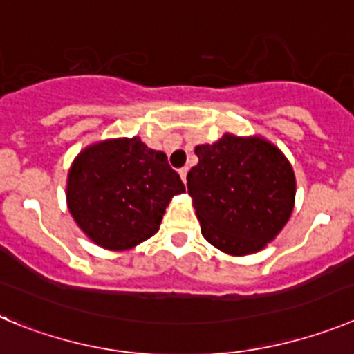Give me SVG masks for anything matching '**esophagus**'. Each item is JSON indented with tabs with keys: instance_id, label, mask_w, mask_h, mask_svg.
<instances>
[{
	"instance_id": "obj_1",
	"label": "esophagus",
	"mask_w": 354,
	"mask_h": 354,
	"mask_svg": "<svg viewBox=\"0 0 354 354\" xmlns=\"http://www.w3.org/2000/svg\"><path fill=\"white\" fill-rule=\"evenodd\" d=\"M178 173H180L181 180H183V181H187V173H189V167H181V169L178 171Z\"/></svg>"
}]
</instances>
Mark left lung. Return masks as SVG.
<instances>
[{
  "instance_id": "8db88e82",
  "label": "left lung",
  "mask_w": 354,
  "mask_h": 354,
  "mask_svg": "<svg viewBox=\"0 0 354 354\" xmlns=\"http://www.w3.org/2000/svg\"><path fill=\"white\" fill-rule=\"evenodd\" d=\"M187 174L203 236L232 256L261 250L291 216L295 174L279 149L259 138L222 136L196 148Z\"/></svg>"
}]
</instances>
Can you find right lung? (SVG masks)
I'll use <instances>...</instances> for the list:
<instances>
[{"label":"right lung","mask_w":354,"mask_h":354,"mask_svg":"<svg viewBox=\"0 0 354 354\" xmlns=\"http://www.w3.org/2000/svg\"><path fill=\"white\" fill-rule=\"evenodd\" d=\"M181 192L183 181L165 153L130 138L84 149L68 173L66 199L95 243L125 250L153 236L171 197Z\"/></svg>","instance_id":"obj_1"}]
</instances>
